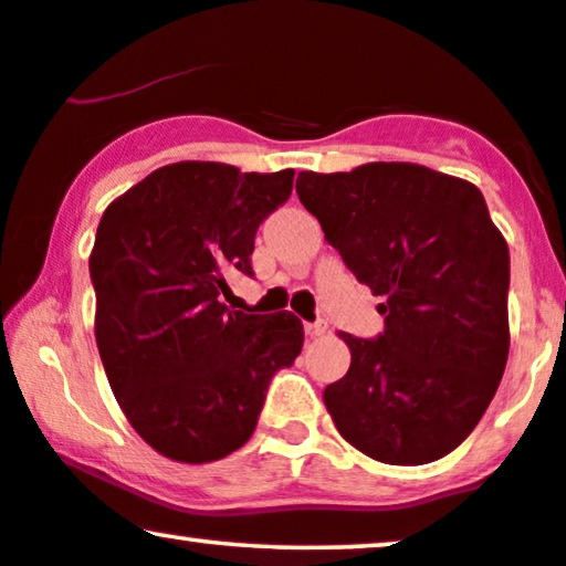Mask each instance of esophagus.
I'll return each instance as SVG.
<instances>
[{"mask_svg": "<svg viewBox=\"0 0 566 566\" xmlns=\"http://www.w3.org/2000/svg\"><path fill=\"white\" fill-rule=\"evenodd\" d=\"M304 329H306V335H308V337H322L324 332H327V322H322V319H316V322H306V324H304Z\"/></svg>", "mask_w": 566, "mask_h": 566, "instance_id": "esophagus-1", "label": "esophagus"}]
</instances>
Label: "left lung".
I'll return each instance as SVG.
<instances>
[{
  "mask_svg": "<svg viewBox=\"0 0 566 566\" xmlns=\"http://www.w3.org/2000/svg\"><path fill=\"white\" fill-rule=\"evenodd\" d=\"M298 200L347 270L384 296V332L343 335L350 370L324 389L339 436L420 467L476 428L505 374L510 252L476 185L407 161L298 172Z\"/></svg>",
  "mask_w": 566,
  "mask_h": 566,
  "instance_id": "8db88e82",
  "label": "left lung"
}]
</instances>
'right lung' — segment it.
<instances>
[{"mask_svg": "<svg viewBox=\"0 0 566 566\" xmlns=\"http://www.w3.org/2000/svg\"><path fill=\"white\" fill-rule=\"evenodd\" d=\"M293 175L177 161L99 219L90 254L97 350L128 422L167 459L208 463L242 448L273 376L298 358V316L221 301L229 275H254V234L291 198Z\"/></svg>", "mask_w": 566, "mask_h": 566, "instance_id": "add662e5", "label": "right lung"}]
</instances>
